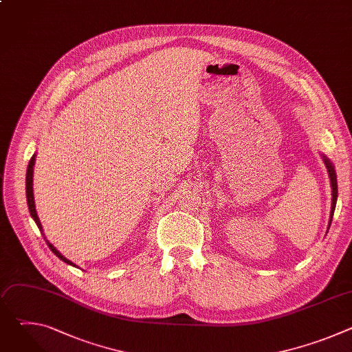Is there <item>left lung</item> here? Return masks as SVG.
<instances>
[{
  "label": "left lung",
  "mask_w": 352,
  "mask_h": 352,
  "mask_svg": "<svg viewBox=\"0 0 352 352\" xmlns=\"http://www.w3.org/2000/svg\"><path fill=\"white\" fill-rule=\"evenodd\" d=\"M323 162L327 167V171H329V178H330V184H331V212H330V220H329V227H327V231L330 228V224H331V220H333V214H334V209H336V204H337V177H336V170H334V166L331 164V162L323 156Z\"/></svg>",
  "instance_id": "1"
}]
</instances>
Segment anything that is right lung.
<instances>
[{
  "instance_id": "obj_1",
  "label": "right lung",
  "mask_w": 352,
  "mask_h": 352,
  "mask_svg": "<svg viewBox=\"0 0 352 352\" xmlns=\"http://www.w3.org/2000/svg\"><path fill=\"white\" fill-rule=\"evenodd\" d=\"M34 160H36V156L33 155V157L30 159V162H29V166H28V173H26V197H28V206H29V212H30V216H32V219L34 220V223L37 224V227H38V230L43 232V227H41V223H40V220H38V216H37V212H36V206H34V196H33V167H34ZM44 239H45V243L48 245V248L53 250V254L57 256V258H60L63 262H65V263H68V265H71V266H76V265H74L71 261H68L65 256H63L58 250L56 249V246L50 242L45 236H44Z\"/></svg>"
}]
</instances>
